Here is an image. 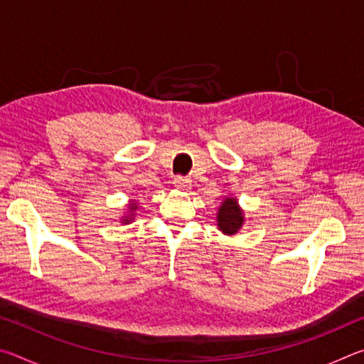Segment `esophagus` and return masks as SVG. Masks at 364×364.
<instances>
[{"label": "esophagus", "instance_id": "obj_1", "mask_svg": "<svg viewBox=\"0 0 364 364\" xmlns=\"http://www.w3.org/2000/svg\"><path fill=\"white\" fill-rule=\"evenodd\" d=\"M173 184H175V188L186 191V189H189V188H191V180H189V178H186V176L178 175V176H175Z\"/></svg>", "mask_w": 364, "mask_h": 364}]
</instances>
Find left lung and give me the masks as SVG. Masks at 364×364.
<instances>
[{
    "instance_id": "8db88e82",
    "label": "left lung",
    "mask_w": 364,
    "mask_h": 364,
    "mask_svg": "<svg viewBox=\"0 0 364 364\" xmlns=\"http://www.w3.org/2000/svg\"><path fill=\"white\" fill-rule=\"evenodd\" d=\"M242 210L237 207L236 199H226L218 210V228L225 234H236L242 226Z\"/></svg>"
}]
</instances>
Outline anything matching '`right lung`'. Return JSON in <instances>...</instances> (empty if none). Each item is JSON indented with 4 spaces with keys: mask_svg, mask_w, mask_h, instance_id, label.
<instances>
[{
    "mask_svg": "<svg viewBox=\"0 0 364 364\" xmlns=\"http://www.w3.org/2000/svg\"><path fill=\"white\" fill-rule=\"evenodd\" d=\"M132 210H136V205H134V204H132ZM123 221H127V223H128V221H130V220H128V218H125V220H123Z\"/></svg>",
    "mask_w": 364,
    "mask_h": 364,
    "instance_id": "obj_1",
    "label": "right lung"
}]
</instances>
